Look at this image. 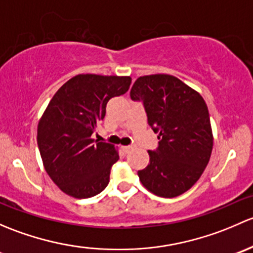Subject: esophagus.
Masks as SVG:
<instances>
[{"label":"esophagus","mask_w":253,"mask_h":253,"mask_svg":"<svg viewBox=\"0 0 253 253\" xmlns=\"http://www.w3.org/2000/svg\"><path fill=\"white\" fill-rule=\"evenodd\" d=\"M122 148H123L124 152L127 153V152H129V151L132 150V146H131V145H129V146H122Z\"/></svg>","instance_id":"esophagus-1"}]
</instances>
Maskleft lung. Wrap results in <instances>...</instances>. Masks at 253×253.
Instances as JSON below:
<instances>
[{
    "label": "left lung",
    "instance_id": "1",
    "mask_svg": "<svg viewBox=\"0 0 253 253\" xmlns=\"http://www.w3.org/2000/svg\"><path fill=\"white\" fill-rule=\"evenodd\" d=\"M142 101L148 126L158 132V148L137 171L146 189L171 199L192 187L204 173L213 148L210 113L202 96L178 78L152 74L137 78L130 91Z\"/></svg>",
    "mask_w": 253,
    "mask_h": 253
}]
</instances>
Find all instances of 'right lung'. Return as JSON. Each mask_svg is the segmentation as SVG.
Wrapping results in <instances>:
<instances>
[{"label": "right lung", "instance_id": "1", "mask_svg": "<svg viewBox=\"0 0 253 253\" xmlns=\"http://www.w3.org/2000/svg\"><path fill=\"white\" fill-rule=\"evenodd\" d=\"M130 77L79 74L58 88L38 126V145L43 167L54 184L69 196L87 199L109 183L118 150L93 142L91 135L106 116L114 96L129 90Z\"/></svg>", "mask_w": 253, "mask_h": 253}]
</instances>
